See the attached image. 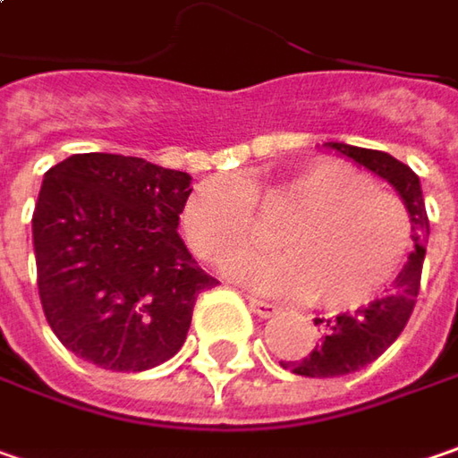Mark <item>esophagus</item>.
<instances>
[{"label":"esophagus","instance_id":"esophagus-1","mask_svg":"<svg viewBox=\"0 0 458 458\" xmlns=\"http://www.w3.org/2000/svg\"><path fill=\"white\" fill-rule=\"evenodd\" d=\"M247 301H250V309H252L258 317H263V319H267V317H273V314L281 311L273 301H263V299H255V296H247Z\"/></svg>","mask_w":458,"mask_h":458}]
</instances>
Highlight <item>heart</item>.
<instances>
[{
	"label": "heart",
	"instance_id": "b5f03b06",
	"mask_svg": "<svg viewBox=\"0 0 458 458\" xmlns=\"http://www.w3.org/2000/svg\"><path fill=\"white\" fill-rule=\"evenodd\" d=\"M267 216H283L273 258L244 260L237 278L317 307L355 309L377 299L407 258L412 224L400 198L340 159H314L276 185L211 177L185 206V232L200 258L226 265L250 252Z\"/></svg>",
	"mask_w": 458,
	"mask_h": 458
}]
</instances>
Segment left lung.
Returning <instances> with one entry per match:
<instances>
[{
	"label": "left lung",
	"instance_id": "left-lung-1",
	"mask_svg": "<svg viewBox=\"0 0 458 458\" xmlns=\"http://www.w3.org/2000/svg\"><path fill=\"white\" fill-rule=\"evenodd\" d=\"M327 147L340 151L348 159H353L355 165L384 177L400 193L402 203L410 214V224H412L415 250L410 252L400 276L394 278L392 293L371 301L369 307L358 309L355 314H337L335 319H327V322L314 319V325H325L322 343L314 345L307 358L284 363V369H291V374L311 378L353 374L358 369L374 363L378 355L400 337V332L404 330V325L415 309L418 291H420L425 244H428V234H430L423 191H420V177L407 165H402L400 159H394L386 151L360 149V147L337 144V141H330Z\"/></svg>",
	"mask_w": 458,
	"mask_h": 458
}]
</instances>
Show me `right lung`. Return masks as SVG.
Masks as SVG:
<instances>
[{
  "mask_svg": "<svg viewBox=\"0 0 458 458\" xmlns=\"http://www.w3.org/2000/svg\"><path fill=\"white\" fill-rule=\"evenodd\" d=\"M188 172L139 157L74 154L46 172L33 214L38 293L56 337L107 371H147L188 337L218 284L177 234Z\"/></svg>",
  "mask_w": 458,
  "mask_h": 458,
  "instance_id": "1",
  "label": "right lung"
}]
</instances>
